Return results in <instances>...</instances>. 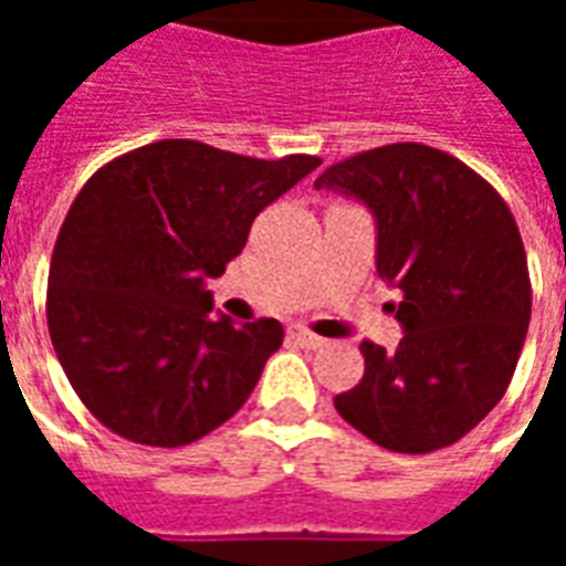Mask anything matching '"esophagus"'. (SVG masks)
<instances>
[{
	"label": "esophagus",
	"instance_id": "esophagus-1",
	"mask_svg": "<svg viewBox=\"0 0 566 566\" xmlns=\"http://www.w3.org/2000/svg\"><path fill=\"white\" fill-rule=\"evenodd\" d=\"M291 339L303 345V348H321V345H324V339L315 336L312 331H306V327H294V331H291Z\"/></svg>",
	"mask_w": 566,
	"mask_h": 566
}]
</instances>
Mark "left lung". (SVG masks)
I'll use <instances>...</instances> for the list:
<instances>
[{
    "label": "left lung",
    "mask_w": 566,
    "mask_h": 566,
    "mask_svg": "<svg viewBox=\"0 0 566 566\" xmlns=\"http://www.w3.org/2000/svg\"><path fill=\"white\" fill-rule=\"evenodd\" d=\"M364 199L376 270L400 287L397 352L364 339V379L336 412L376 446L427 454L467 437L506 394L531 321V275L506 199L446 150L397 142L315 178Z\"/></svg>",
    "instance_id": "obj_1"
}]
</instances>
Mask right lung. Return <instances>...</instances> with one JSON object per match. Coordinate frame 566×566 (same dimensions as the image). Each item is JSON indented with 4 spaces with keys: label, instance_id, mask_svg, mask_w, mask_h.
Masks as SVG:
<instances>
[{
    "label": "right lung",
    "instance_id": "1",
    "mask_svg": "<svg viewBox=\"0 0 566 566\" xmlns=\"http://www.w3.org/2000/svg\"><path fill=\"white\" fill-rule=\"evenodd\" d=\"M321 160L160 139L99 166L56 235L48 331L69 385L117 437L178 449L233 418L282 345L275 318H211L202 279Z\"/></svg>",
    "mask_w": 566,
    "mask_h": 566
}]
</instances>
